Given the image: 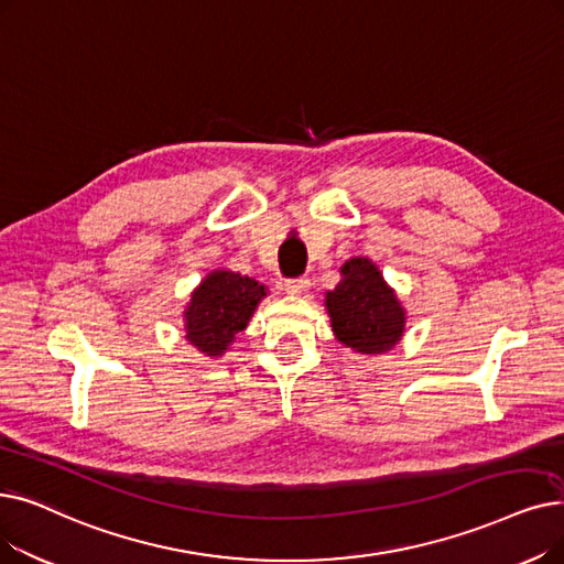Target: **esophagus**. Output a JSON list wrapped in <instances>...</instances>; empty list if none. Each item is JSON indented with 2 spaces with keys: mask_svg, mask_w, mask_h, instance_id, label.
Wrapping results in <instances>:
<instances>
[{
  "mask_svg": "<svg viewBox=\"0 0 564 564\" xmlns=\"http://www.w3.org/2000/svg\"><path fill=\"white\" fill-rule=\"evenodd\" d=\"M308 288H311V281L306 276H297V279L285 281V290L290 292V295H304V292H308Z\"/></svg>",
  "mask_w": 564,
  "mask_h": 564,
  "instance_id": "obj_1",
  "label": "esophagus"
}]
</instances>
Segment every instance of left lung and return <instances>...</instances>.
Returning a JSON list of instances; mask_svg holds the SVG:
<instances>
[{"label": "left lung", "instance_id": "obj_1", "mask_svg": "<svg viewBox=\"0 0 564 564\" xmlns=\"http://www.w3.org/2000/svg\"><path fill=\"white\" fill-rule=\"evenodd\" d=\"M340 274L343 281L325 300L338 340L366 355L394 348L403 336L405 313L378 267L366 258H352Z\"/></svg>", "mask_w": 564, "mask_h": 564}]
</instances>
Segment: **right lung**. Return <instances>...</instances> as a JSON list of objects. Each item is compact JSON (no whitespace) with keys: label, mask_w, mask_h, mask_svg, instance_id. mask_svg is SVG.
Here are the masks:
<instances>
[{"label":"right lung","mask_w":564,"mask_h":564,"mask_svg":"<svg viewBox=\"0 0 564 564\" xmlns=\"http://www.w3.org/2000/svg\"><path fill=\"white\" fill-rule=\"evenodd\" d=\"M264 285L235 272H212L191 295L184 313L186 338L200 352L221 355L241 329H247Z\"/></svg>","instance_id":"1"}]
</instances>
